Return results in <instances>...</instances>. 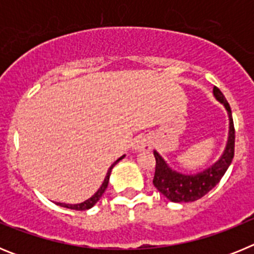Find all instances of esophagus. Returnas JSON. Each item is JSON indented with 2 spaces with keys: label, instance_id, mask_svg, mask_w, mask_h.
Segmentation results:
<instances>
[{
  "label": "esophagus",
  "instance_id": "obj_1",
  "mask_svg": "<svg viewBox=\"0 0 254 254\" xmlns=\"http://www.w3.org/2000/svg\"><path fill=\"white\" fill-rule=\"evenodd\" d=\"M133 146L134 150H137V151H149L151 149V143H150V140L146 136H141V137L134 141Z\"/></svg>",
  "mask_w": 254,
  "mask_h": 254
}]
</instances>
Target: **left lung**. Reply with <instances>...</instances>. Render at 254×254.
<instances>
[{"instance_id": "1", "label": "left lung", "mask_w": 254, "mask_h": 254, "mask_svg": "<svg viewBox=\"0 0 254 254\" xmlns=\"http://www.w3.org/2000/svg\"><path fill=\"white\" fill-rule=\"evenodd\" d=\"M214 95L221 104H224L225 109L228 111L229 137L223 155L212 167L207 168L201 173H197V174L186 176V174L170 169L168 164L159 155V152L154 151L156 165H155L152 183H154L155 188L172 202H193L208 193L219 183L220 179L223 178L234 158L235 129L234 123H233L232 109L219 87H214Z\"/></svg>"}]
</instances>
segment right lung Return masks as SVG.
Wrapping results in <instances>:
<instances>
[{
  "label": "right lung",
  "mask_w": 254,
  "mask_h": 254,
  "mask_svg": "<svg viewBox=\"0 0 254 254\" xmlns=\"http://www.w3.org/2000/svg\"><path fill=\"white\" fill-rule=\"evenodd\" d=\"M123 158H125V155H123V156H121V158L118 159V160H116L113 164H112V167L109 168V169H108V173H107V176H105V179H104V182H103V185L100 186L99 190H96L95 193H94L93 196L90 197V198L86 199V201H84V202H81V203H76V205H69V203H61V202H58L57 205L62 206V207L71 208V210H77V211L89 210V208L93 207V206L95 205V203L98 202V201H99L100 197L103 196V193H104V192H105V190H107L108 182H109V177H111V173H112V169H113V167H114V165H116L117 163H118V161L122 160Z\"/></svg>",
  "instance_id": "right-lung-1"
}]
</instances>
